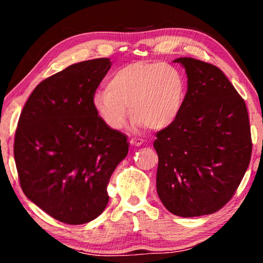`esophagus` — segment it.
Returning <instances> with one entry per match:
<instances>
[{"mask_svg":"<svg viewBox=\"0 0 263 263\" xmlns=\"http://www.w3.org/2000/svg\"><path fill=\"white\" fill-rule=\"evenodd\" d=\"M142 142H144V139H141V138H131L130 139V144L133 146H140L142 145Z\"/></svg>","mask_w":263,"mask_h":263,"instance_id":"obj_1","label":"esophagus"}]
</instances>
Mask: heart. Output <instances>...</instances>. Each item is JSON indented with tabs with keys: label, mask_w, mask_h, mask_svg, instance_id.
Returning <instances> with one entry per match:
<instances>
[{
	"label": "heart",
	"mask_w": 263,
	"mask_h": 263,
	"mask_svg": "<svg viewBox=\"0 0 263 263\" xmlns=\"http://www.w3.org/2000/svg\"><path fill=\"white\" fill-rule=\"evenodd\" d=\"M183 75L162 62L138 61L122 66L106 80V88L92 95L97 116L111 130L126 123L128 106L132 127L161 130L179 117L185 100Z\"/></svg>",
	"instance_id": "1"
}]
</instances>
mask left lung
I'll return each instance as SVG.
<instances>
[{"mask_svg":"<svg viewBox=\"0 0 263 263\" xmlns=\"http://www.w3.org/2000/svg\"><path fill=\"white\" fill-rule=\"evenodd\" d=\"M188 78L183 108L157 133V191L180 217L211 215L228 203L252 155L246 104L221 70L194 58H179Z\"/></svg>","mask_w":263,"mask_h":263,"instance_id":"8db88e82","label":"left lung"}]
</instances>
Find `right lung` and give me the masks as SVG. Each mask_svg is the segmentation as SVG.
I'll return each instance as SVG.
<instances>
[{
    "label": "right lung",
    "mask_w": 263,
    "mask_h": 263,
    "mask_svg": "<svg viewBox=\"0 0 263 263\" xmlns=\"http://www.w3.org/2000/svg\"><path fill=\"white\" fill-rule=\"evenodd\" d=\"M110 67V59L100 58L45 79L18 119L14 155L22 190L69 225L89 222L104 211L110 177L128 152L126 136L106 126L91 102Z\"/></svg>",
    "instance_id": "add662e5"
}]
</instances>
